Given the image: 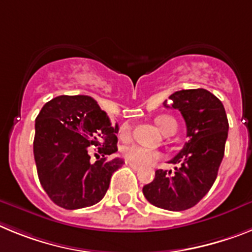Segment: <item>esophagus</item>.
Instances as JSON below:
<instances>
[{
    "label": "esophagus",
    "instance_id": "esophagus-1",
    "mask_svg": "<svg viewBox=\"0 0 252 252\" xmlns=\"http://www.w3.org/2000/svg\"><path fill=\"white\" fill-rule=\"evenodd\" d=\"M129 166H130V167H132L133 170H134V171H139V170H141V167H139V166L133 165V163H129Z\"/></svg>",
    "mask_w": 252,
    "mask_h": 252
}]
</instances>
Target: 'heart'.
<instances>
[{"instance_id": "1", "label": "heart", "mask_w": 252, "mask_h": 252, "mask_svg": "<svg viewBox=\"0 0 252 252\" xmlns=\"http://www.w3.org/2000/svg\"><path fill=\"white\" fill-rule=\"evenodd\" d=\"M156 124L162 133H166L167 130L172 128H178V123L176 120L171 117H167V115H162V117H158L156 119ZM130 133V126L129 124H123L120 126L119 134L122 138H126ZM122 155H123L124 159L126 162L133 163V165L137 166H148L159 158L158 152L156 151L150 150L147 147H143V146H139V144H132V146H126L122 151Z\"/></svg>"}]
</instances>
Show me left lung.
Listing matches in <instances>:
<instances>
[{
    "mask_svg": "<svg viewBox=\"0 0 252 252\" xmlns=\"http://www.w3.org/2000/svg\"><path fill=\"white\" fill-rule=\"evenodd\" d=\"M163 102L178 109L187 124L189 141L170 161L175 172L157 170L143 194L155 207L167 211H185L194 207L216 181L228 135L226 110L218 97L204 89L176 91Z\"/></svg>",
    "mask_w": 252,
    "mask_h": 252,
    "instance_id": "obj_1",
    "label": "left lung"
}]
</instances>
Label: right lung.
Masks as SVG:
<instances>
[{
  "label": "right lung",
  "mask_w": 252,
  "mask_h": 252,
  "mask_svg": "<svg viewBox=\"0 0 252 252\" xmlns=\"http://www.w3.org/2000/svg\"><path fill=\"white\" fill-rule=\"evenodd\" d=\"M118 130L90 96H57L43 106L35 120L34 158L53 203L80 209L104 198L111 175L124 163L119 157H105L118 151ZM94 147L103 155L95 164L89 161Z\"/></svg>",
  "instance_id": "add662e5"
}]
</instances>
